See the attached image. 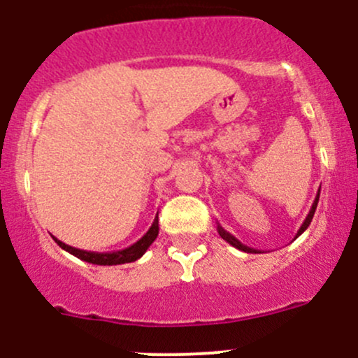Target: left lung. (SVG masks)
<instances>
[{"label": "left lung", "mask_w": 358, "mask_h": 358, "mask_svg": "<svg viewBox=\"0 0 358 358\" xmlns=\"http://www.w3.org/2000/svg\"><path fill=\"white\" fill-rule=\"evenodd\" d=\"M318 198H320V189H318L317 196H315V201H313V205H311L310 212H308L306 219H304V222H303V224H301V228L298 229V233H296L294 240L298 238V236L301 235V233H304V229H306L308 226H310L311 219H313V214H315V208H317ZM217 233H219V236H221L222 240H226V242H228L229 245H233V247H235V249H238V250H243V252H257V250H256V249H252V247H247V245H243V243L240 242L238 238H235V236H233L231 233H228V231H226V229L222 228L221 224H217Z\"/></svg>", "instance_id": "8db88e82"}]
</instances>
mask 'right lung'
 <instances>
[{"label": "right lung", "mask_w": 358, "mask_h": 358, "mask_svg": "<svg viewBox=\"0 0 358 358\" xmlns=\"http://www.w3.org/2000/svg\"><path fill=\"white\" fill-rule=\"evenodd\" d=\"M158 229L160 228H158V215H157L153 221V224H151V228L148 229L146 235H144L143 238L137 240L136 243H132V245L127 247V249L115 250V252H90V250H81V249H76V247L67 245V243L60 242L59 238H55V236H54V240L59 243L60 249H64L66 252L73 254V256H76L78 259L87 261V263H92V264H101V266H113V264L134 263V261H137L139 257H143L144 252L150 249L151 243L157 240Z\"/></svg>", "instance_id": "obj_1"}]
</instances>
